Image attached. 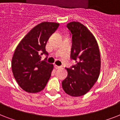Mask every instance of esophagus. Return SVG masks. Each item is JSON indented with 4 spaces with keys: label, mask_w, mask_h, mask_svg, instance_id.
<instances>
[{
    "label": "esophagus",
    "mask_w": 120,
    "mask_h": 120,
    "mask_svg": "<svg viewBox=\"0 0 120 120\" xmlns=\"http://www.w3.org/2000/svg\"><path fill=\"white\" fill-rule=\"evenodd\" d=\"M55 68H56V69H60V68H62V67H61V66H58V65H55Z\"/></svg>",
    "instance_id": "esophagus-1"
}]
</instances>
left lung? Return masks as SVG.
Segmentation results:
<instances>
[{
    "label": "left lung",
    "mask_w": 120,
    "mask_h": 120,
    "mask_svg": "<svg viewBox=\"0 0 120 120\" xmlns=\"http://www.w3.org/2000/svg\"><path fill=\"white\" fill-rule=\"evenodd\" d=\"M72 37L71 57L77 63L67 68L68 76L62 82V88L71 97L85 95L93 87L100 75V53L95 37L79 22L67 25Z\"/></svg>",
    "instance_id": "1"
}]
</instances>
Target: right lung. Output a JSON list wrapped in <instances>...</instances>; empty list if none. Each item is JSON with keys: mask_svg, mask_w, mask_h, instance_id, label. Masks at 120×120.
<instances>
[{"mask_svg": "<svg viewBox=\"0 0 120 120\" xmlns=\"http://www.w3.org/2000/svg\"><path fill=\"white\" fill-rule=\"evenodd\" d=\"M58 27V23L41 22L34 27L16 48L12 60V72L19 85L28 93L41 91L50 78L53 65L41 61V55H48L45 46Z\"/></svg>", "mask_w": 120, "mask_h": 120, "instance_id": "1", "label": "right lung"}]
</instances>
